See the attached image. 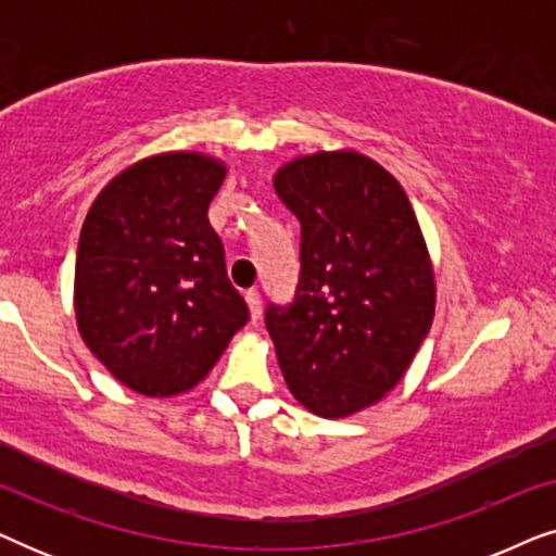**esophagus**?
<instances>
[{"label": "esophagus", "instance_id": "1", "mask_svg": "<svg viewBox=\"0 0 556 556\" xmlns=\"http://www.w3.org/2000/svg\"><path fill=\"white\" fill-rule=\"evenodd\" d=\"M245 301H248V308H250V318H253V321H257V318H261V314H263L261 293H257V291H248V293H245Z\"/></svg>", "mask_w": 556, "mask_h": 556}]
</instances>
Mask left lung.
I'll use <instances>...</instances> for the list:
<instances>
[{
  "mask_svg": "<svg viewBox=\"0 0 556 556\" xmlns=\"http://www.w3.org/2000/svg\"><path fill=\"white\" fill-rule=\"evenodd\" d=\"M273 187L301 223V278L265 326L293 397L339 420L405 377L435 316V270L405 189L375 159L295 156Z\"/></svg>",
  "mask_w": 556,
  "mask_h": 556,
  "instance_id": "8db88e82",
  "label": "left lung"
}]
</instances>
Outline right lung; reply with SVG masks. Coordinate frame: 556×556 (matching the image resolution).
I'll return each mask as SVG.
<instances>
[{
  "label": "right lung",
  "mask_w": 556,
  "mask_h": 556,
  "mask_svg": "<svg viewBox=\"0 0 556 556\" xmlns=\"http://www.w3.org/2000/svg\"><path fill=\"white\" fill-rule=\"evenodd\" d=\"M225 177V162L202 151L139 159L101 189L83 223L73 291L80 339L147 397L200 384L248 324L207 219Z\"/></svg>",
  "instance_id": "right-lung-1"
}]
</instances>
